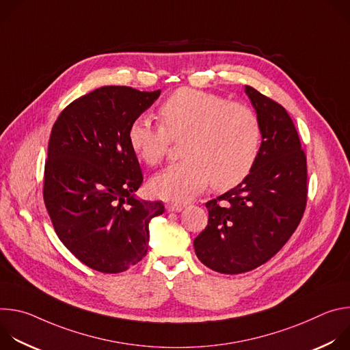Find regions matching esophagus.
Returning a JSON list of instances; mask_svg holds the SVG:
<instances>
[{
	"label": "esophagus",
	"mask_w": 350,
	"mask_h": 350,
	"mask_svg": "<svg viewBox=\"0 0 350 350\" xmlns=\"http://www.w3.org/2000/svg\"><path fill=\"white\" fill-rule=\"evenodd\" d=\"M166 211L167 212H181L183 211V205L181 204L169 202V204H166Z\"/></svg>",
	"instance_id": "esophagus-1"
}]
</instances>
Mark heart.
Returning <instances> with one entry per match:
<instances>
[{
  "label": "heart",
  "mask_w": 350,
  "mask_h": 350,
  "mask_svg": "<svg viewBox=\"0 0 350 350\" xmlns=\"http://www.w3.org/2000/svg\"><path fill=\"white\" fill-rule=\"evenodd\" d=\"M161 126L146 116L133 120L127 138L148 166L159 165L172 141L184 158L151 180V191L166 201L184 202L209 183L226 191L252 172L262 145V123L249 105L195 88L174 91L159 108Z\"/></svg>",
  "instance_id": "heart-1"
}]
</instances>
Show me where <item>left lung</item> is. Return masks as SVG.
<instances>
[{"label": "left lung", "mask_w": 350, "mask_h": 350, "mask_svg": "<svg viewBox=\"0 0 350 350\" xmlns=\"http://www.w3.org/2000/svg\"><path fill=\"white\" fill-rule=\"evenodd\" d=\"M245 91L262 123L252 172L206 202L209 220L193 239L198 259L223 274L251 271L271 259L301 223L308 204V162L282 105L251 85Z\"/></svg>", "instance_id": "8db88e82"}]
</instances>
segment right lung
I'll return each mask as SVG.
<instances>
[{"instance_id":"right-lung-1","label":"right lung","mask_w":350,"mask_h":350,"mask_svg":"<svg viewBox=\"0 0 350 350\" xmlns=\"http://www.w3.org/2000/svg\"><path fill=\"white\" fill-rule=\"evenodd\" d=\"M161 95L126 85L96 88L70 103L48 141L42 196L62 243L92 270L115 274L148 251V223L161 201L134 198L144 180L127 133Z\"/></svg>"}]
</instances>
